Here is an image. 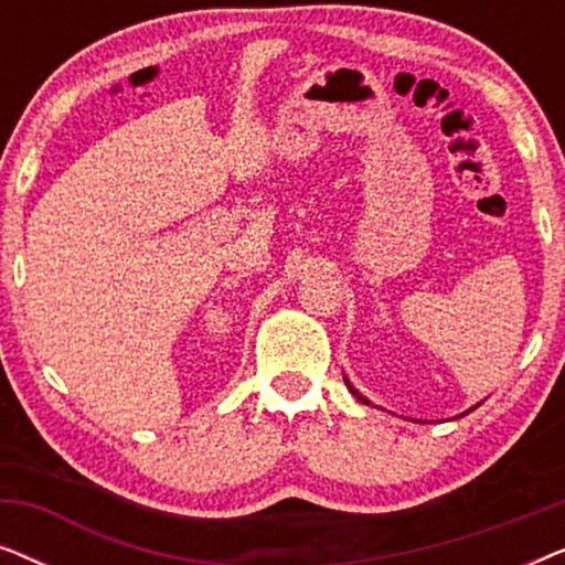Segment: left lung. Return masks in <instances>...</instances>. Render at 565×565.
Segmentation results:
<instances>
[{
	"mask_svg": "<svg viewBox=\"0 0 565 565\" xmlns=\"http://www.w3.org/2000/svg\"><path fill=\"white\" fill-rule=\"evenodd\" d=\"M344 383H347V388H350V391H352V396H354V398H358V401H362V404H370V401H367L365 396H362V393H360L358 388H354V385H352L350 381H347V377H344Z\"/></svg>",
	"mask_w": 565,
	"mask_h": 565,
	"instance_id": "left-lung-1",
	"label": "left lung"
}]
</instances>
